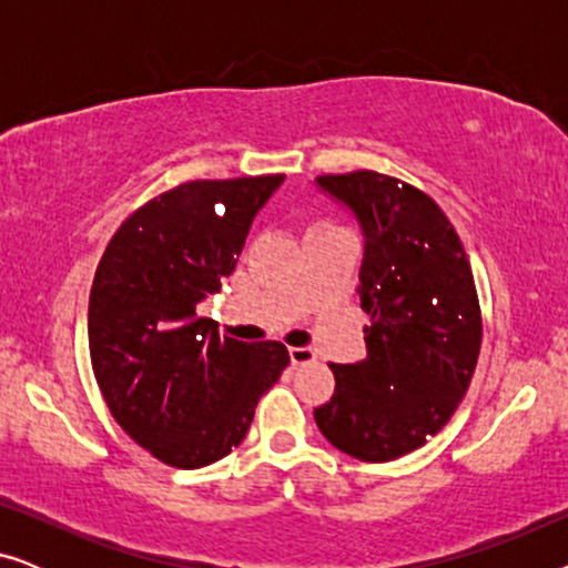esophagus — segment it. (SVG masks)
I'll return each mask as SVG.
<instances>
[{"label":"esophagus","mask_w":568,"mask_h":568,"mask_svg":"<svg viewBox=\"0 0 568 568\" xmlns=\"http://www.w3.org/2000/svg\"><path fill=\"white\" fill-rule=\"evenodd\" d=\"M290 359H292L294 367H300V364L315 362V352H313V348H305V346H292L290 348Z\"/></svg>","instance_id":"34e87169"}]
</instances>
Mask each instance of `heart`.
Returning a JSON list of instances; mask_svg holds the SVG:
<instances>
[{"instance_id":"1","label":"heart","mask_w":568,"mask_h":568,"mask_svg":"<svg viewBox=\"0 0 568 568\" xmlns=\"http://www.w3.org/2000/svg\"><path fill=\"white\" fill-rule=\"evenodd\" d=\"M341 227H336V224L333 222H315L313 227H310V232L307 235H313V232H338Z\"/></svg>"}]
</instances>
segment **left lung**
Wrapping results in <instances>:
<instances>
[{
  "label": "left lung",
  "mask_w": 568,
  "mask_h": 568,
  "mask_svg": "<svg viewBox=\"0 0 568 568\" xmlns=\"http://www.w3.org/2000/svg\"><path fill=\"white\" fill-rule=\"evenodd\" d=\"M315 183L359 222L356 294L369 315L367 359L331 364L336 390L315 408V424L341 453L387 463L434 437L468 390L480 352L473 271L424 191L375 170Z\"/></svg>",
  "instance_id": "obj_1"
}]
</instances>
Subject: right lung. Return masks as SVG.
I'll use <instances>...</instances> for the list:
<instances>
[{
	"instance_id": "add662e5",
	"label": "right lung",
	"mask_w": 568,
	"mask_h": 568,
	"mask_svg": "<svg viewBox=\"0 0 568 568\" xmlns=\"http://www.w3.org/2000/svg\"><path fill=\"white\" fill-rule=\"evenodd\" d=\"M284 175L191 181L136 209L108 243L90 290L100 393L123 432L173 468L222 460L282 377L278 341L220 336L196 307L220 292Z\"/></svg>"
}]
</instances>
